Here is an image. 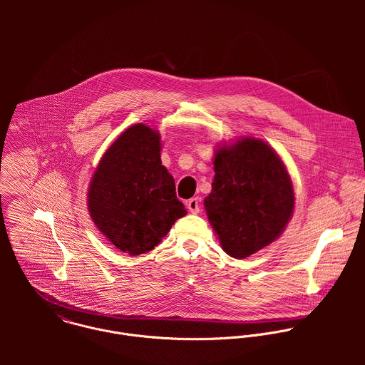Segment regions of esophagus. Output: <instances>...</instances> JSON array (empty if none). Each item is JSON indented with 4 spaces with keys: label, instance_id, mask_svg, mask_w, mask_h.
Segmentation results:
<instances>
[{
    "label": "esophagus",
    "instance_id": "1",
    "mask_svg": "<svg viewBox=\"0 0 365 365\" xmlns=\"http://www.w3.org/2000/svg\"><path fill=\"white\" fill-rule=\"evenodd\" d=\"M187 208L191 213H198L200 212V198H191L187 202Z\"/></svg>",
    "mask_w": 365,
    "mask_h": 365
}]
</instances>
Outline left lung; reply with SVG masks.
<instances>
[{
    "instance_id": "1",
    "label": "left lung",
    "mask_w": 365,
    "mask_h": 365,
    "mask_svg": "<svg viewBox=\"0 0 365 365\" xmlns=\"http://www.w3.org/2000/svg\"><path fill=\"white\" fill-rule=\"evenodd\" d=\"M212 192L204 201L222 249L246 259L284 232L295 195L279 156L260 139L245 138L215 152Z\"/></svg>"
}]
</instances>
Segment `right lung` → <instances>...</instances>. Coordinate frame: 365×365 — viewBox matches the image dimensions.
Masks as SVG:
<instances>
[{
    "mask_svg": "<svg viewBox=\"0 0 365 365\" xmlns=\"http://www.w3.org/2000/svg\"><path fill=\"white\" fill-rule=\"evenodd\" d=\"M160 150L158 132L143 123L130 126L105 152L88 188L96 226L129 256L153 250L187 213Z\"/></svg>",
    "mask_w": 365,
    "mask_h": 365,
    "instance_id": "add662e5",
    "label": "right lung"
}]
</instances>
